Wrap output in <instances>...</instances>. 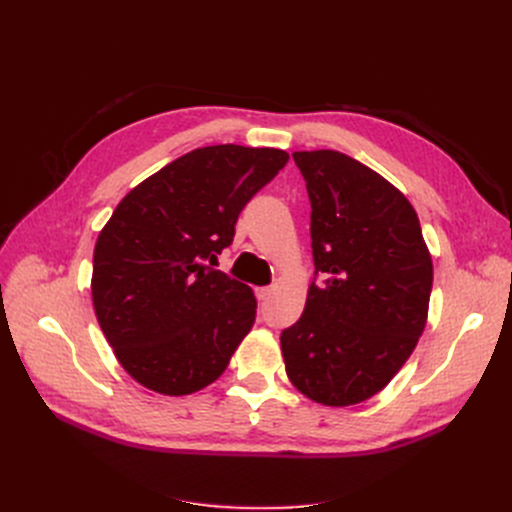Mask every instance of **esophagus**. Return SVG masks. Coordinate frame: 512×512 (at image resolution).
<instances>
[{
  "label": "esophagus",
  "mask_w": 512,
  "mask_h": 512,
  "mask_svg": "<svg viewBox=\"0 0 512 512\" xmlns=\"http://www.w3.org/2000/svg\"><path fill=\"white\" fill-rule=\"evenodd\" d=\"M271 292H273V286H260L256 288V297L258 301H267L271 297Z\"/></svg>",
  "instance_id": "obj_1"
}]
</instances>
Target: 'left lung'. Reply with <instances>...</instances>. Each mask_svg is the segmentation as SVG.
I'll list each match as a JSON object with an SVG mask.
<instances>
[{
  "mask_svg": "<svg viewBox=\"0 0 512 512\" xmlns=\"http://www.w3.org/2000/svg\"><path fill=\"white\" fill-rule=\"evenodd\" d=\"M312 205L314 282L282 331L286 374L324 406L361 404L412 354L427 322L433 265L408 198L346 153L297 151Z\"/></svg>",
  "mask_w": 512,
  "mask_h": 512,
  "instance_id": "8db88e82",
  "label": "left lung"
}]
</instances>
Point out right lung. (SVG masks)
<instances>
[{
	"instance_id": "1",
	"label": "right lung",
	"mask_w": 512,
	"mask_h": 512,
	"mask_svg": "<svg viewBox=\"0 0 512 512\" xmlns=\"http://www.w3.org/2000/svg\"><path fill=\"white\" fill-rule=\"evenodd\" d=\"M288 162L282 149L200 147L121 200L94 250L91 297L119 363L147 389L218 380L252 329L250 286L215 271L239 213Z\"/></svg>"
}]
</instances>
